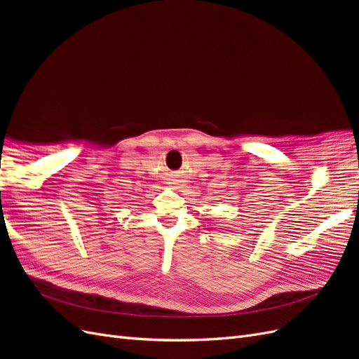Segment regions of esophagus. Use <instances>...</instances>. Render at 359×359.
I'll return each instance as SVG.
<instances>
[{"mask_svg":"<svg viewBox=\"0 0 359 359\" xmlns=\"http://www.w3.org/2000/svg\"><path fill=\"white\" fill-rule=\"evenodd\" d=\"M178 182H181L180 180H173V182H170V184H178Z\"/></svg>","mask_w":359,"mask_h":359,"instance_id":"obj_1","label":"esophagus"}]
</instances>
